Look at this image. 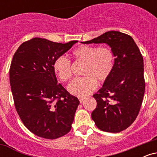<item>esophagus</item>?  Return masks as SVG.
<instances>
[{
    "label": "esophagus",
    "instance_id": "34e87169",
    "mask_svg": "<svg viewBox=\"0 0 157 157\" xmlns=\"http://www.w3.org/2000/svg\"><path fill=\"white\" fill-rule=\"evenodd\" d=\"M85 98H83V97H79V100H80V102H82L84 101Z\"/></svg>",
    "mask_w": 157,
    "mask_h": 157
}]
</instances>
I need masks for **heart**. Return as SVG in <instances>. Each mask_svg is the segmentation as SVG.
Wrapping results in <instances>:
<instances>
[{"instance_id": "b5f03b06", "label": "heart", "mask_w": 157, "mask_h": 157, "mask_svg": "<svg viewBox=\"0 0 157 157\" xmlns=\"http://www.w3.org/2000/svg\"><path fill=\"white\" fill-rule=\"evenodd\" d=\"M73 56L79 61L86 63L82 78L74 80L68 86L71 94L84 97L92 93L97 86V82H105L113 71L114 56L112 50L107 46L97 48L96 46L83 45L73 52ZM54 71L58 78L66 82L71 78V62L63 56L57 57L53 63Z\"/></svg>"}]
</instances>
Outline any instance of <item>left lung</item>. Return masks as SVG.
<instances>
[{"instance_id":"left-lung-1","label":"left lung","mask_w":157,"mask_h":157,"mask_svg":"<svg viewBox=\"0 0 157 157\" xmlns=\"http://www.w3.org/2000/svg\"><path fill=\"white\" fill-rule=\"evenodd\" d=\"M82 44H106L114 56L113 71L93 97L97 107L91 113L101 131L118 133L136 120L145 89L143 57L130 35L109 31Z\"/></svg>"}]
</instances>
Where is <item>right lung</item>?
<instances>
[{
	"label": "right lung",
	"mask_w": 157,
	"mask_h": 157,
	"mask_svg": "<svg viewBox=\"0 0 157 157\" xmlns=\"http://www.w3.org/2000/svg\"><path fill=\"white\" fill-rule=\"evenodd\" d=\"M35 37L23 43L13 56L10 82L16 111L32 133L48 140L69 132L80 101L57 83L54 61L72 47Z\"/></svg>",
	"instance_id": "1"
}]
</instances>
